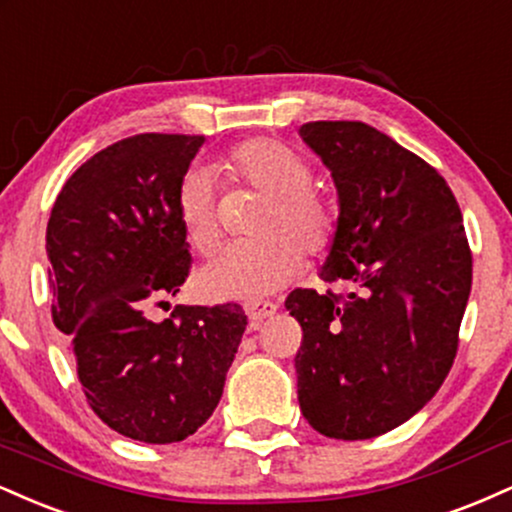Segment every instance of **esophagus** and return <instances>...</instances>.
I'll list each match as a JSON object with an SVG mask.
<instances>
[{
  "label": "esophagus",
  "instance_id": "34e87169",
  "mask_svg": "<svg viewBox=\"0 0 512 512\" xmlns=\"http://www.w3.org/2000/svg\"><path fill=\"white\" fill-rule=\"evenodd\" d=\"M278 309L280 306L275 302H254V304H246V316H249V321L254 323V326H258L263 318H270Z\"/></svg>",
  "mask_w": 512,
  "mask_h": 512
}]
</instances>
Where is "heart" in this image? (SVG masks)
Returning a JSON list of instances; mask_svg holds the SVG:
<instances>
[{
  "label": "heart",
  "mask_w": 512,
  "mask_h": 512,
  "mask_svg": "<svg viewBox=\"0 0 512 512\" xmlns=\"http://www.w3.org/2000/svg\"><path fill=\"white\" fill-rule=\"evenodd\" d=\"M232 184L251 186L266 196L254 234L258 239L232 244L198 273V287L213 299L268 297L302 273L304 255L321 254L333 244L338 210L318 191L314 170L292 146L278 138H249L227 150L218 162ZM177 218L186 242L198 254L220 244L218 179L203 167L184 172L177 186Z\"/></svg>",
  "instance_id": "heart-1"
}]
</instances>
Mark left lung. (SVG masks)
I'll return each mask as SVG.
<instances>
[{"label": "left lung", "mask_w": 512, "mask_h": 512, "mask_svg": "<svg viewBox=\"0 0 512 512\" xmlns=\"http://www.w3.org/2000/svg\"><path fill=\"white\" fill-rule=\"evenodd\" d=\"M299 136L333 174L338 230L321 278L294 290L299 407L318 434L364 441L414 417L446 381L472 290V251L446 179L364 122H309Z\"/></svg>", "instance_id": "left-lung-1"}]
</instances>
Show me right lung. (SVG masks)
<instances>
[{"mask_svg": "<svg viewBox=\"0 0 512 512\" xmlns=\"http://www.w3.org/2000/svg\"><path fill=\"white\" fill-rule=\"evenodd\" d=\"M203 141L112 143L66 179L47 222L52 321L90 410L143 443L184 441L208 422L246 328L239 304L177 306L160 323L146 316L189 278L177 186Z\"/></svg>", "mask_w": 512, "mask_h": 512, "instance_id": "right-lung-1", "label": "right lung"}]
</instances>
